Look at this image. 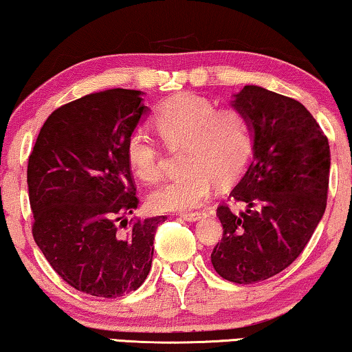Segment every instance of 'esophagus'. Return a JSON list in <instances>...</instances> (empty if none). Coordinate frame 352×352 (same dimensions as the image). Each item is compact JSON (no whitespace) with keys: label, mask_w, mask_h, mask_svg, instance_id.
I'll list each match as a JSON object with an SVG mask.
<instances>
[{"label":"esophagus","mask_w":352,"mask_h":352,"mask_svg":"<svg viewBox=\"0 0 352 352\" xmlns=\"http://www.w3.org/2000/svg\"><path fill=\"white\" fill-rule=\"evenodd\" d=\"M205 216H206L205 212H182L181 214V217L188 222H195V221H198V219H201Z\"/></svg>","instance_id":"1"}]
</instances>
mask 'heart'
<instances>
[{
  "label": "heart",
  "mask_w": 352,
  "mask_h": 352,
  "mask_svg": "<svg viewBox=\"0 0 352 352\" xmlns=\"http://www.w3.org/2000/svg\"><path fill=\"white\" fill-rule=\"evenodd\" d=\"M157 133L168 147L184 146V175L151 193L155 211H192L211 195L212 184H232L252 154V126L248 114L235 106L217 108L195 94H177L154 113ZM126 159L144 182L164 176V152L149 133L136 130L126 141Z\"/></svg>",
  "instance_id": "heart-1"
}]
</instances>
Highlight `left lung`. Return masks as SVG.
<instances>
[{
    "label": "left lung",
    "instance_id": "8db88e82",
    "mask_svg": "<svg viewBox=\"0 0 352 352\" xmlns=\"http://www.w3.org/2000/svg\"><path fill=\"white\" fill-rule=\"evenodd\" d=\"M233 106L254 133L252 160L230 193L246 210L219 205L223 235L211 262L227 281L254 284L286 270L313 236L327 206L330 147L297 100L244 85Z\"/></svg>",
    "mask_w": 352,
    "mask_h": 352
}]
</instances>
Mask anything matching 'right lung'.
<instances>
[{
    "instance_id": "add662e5",
    "label": "right lung",
    "mask_w": 352,
    "mask_h": 352,
    "mask_svg": "<svg viewBox=\"0 0 352 352\" xmlns=\"http://www.w3.org/2000/svg\"><path fill=\"white\" fill-rule=\"evenodd\" d=\"M140 90L113 89L60 106L28 159L33 238L55 273L94 297L138 289L165 216L126 221L138 206L126 141L147 113Z\"/></svg>"
}]
</instances>
